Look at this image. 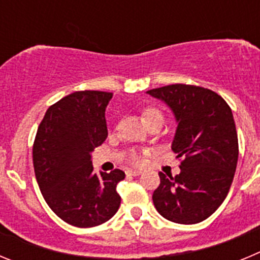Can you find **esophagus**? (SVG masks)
Masks as SVG:
<instances>
[{
    "label": "esophagus",
    "instance_id": "1",
    "mask_svg": "<svg viewBox=\"0 0 260 260\" xmlns=\"http://www.w3.org/2000/svg\"><path fill=\"white\" fill-rule=\"evenodd\" d=\"M139 174H142V171H139V169H127V171H126V176L137 177L139 176Z\"/></svg>",
    "mask_w": 260,
    "mask_h": 260
}]
</instances>
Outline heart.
Listing matches in <instances>:
<instances>
[{"label": "heart", "instance_id": "obj_1", "mask_svg": "<svg viewBox=\"0 0 260 260\" xmlns=\"http://www.w3.org/2000/svg\"><path fill=\"white\" fill-rule=\"evenodd\" d=\"M143 118L147 123L155 118H164V116H162V113L158 109L150 107V108H146V109L143 110ZM128 160H130L133 164H141V161H142L141 156L137 155V153H132V155H130V157H128Z\"/></svg>", "mask_w": 260, "mask_h": 260}]
</instances>
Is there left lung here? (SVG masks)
I'll return each instance as SVG.
<instances>
[{"mask_svg": "<svg viewBox=\"0 0 260 260\" xmlns=\"http://www.w3.org/2000/svg\"><path fill=\"white\" fill-rule=\"evenodd\" d=\"M147 93L173 112L177 128L172 150L182 157L180 174L158 173L153 204L169 221H203L226 198L237 167L238 138L231 107L211 89L190 84H171Z\"/></svg>", "mask_w": 260, "mask_h": 260, "instance_id": "obj_1", "label": "left lung"}]
</instances>
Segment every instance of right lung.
<instances>
[{"mask_svg":"<svg viewBox=\"0 0 260 260\" xmlns=\"http://www.w3.org/2000/svg\"><path fill=\"white\" fill-rule=\"evenodd\" d=\"M113 93L78 91L48 108L34 142L40 191L59 219L78 228L108 221L118 211L116 187L125 173H93L91 152L108 137L105 109Z\"/></svg>","mask_w":260,"mask_h":260,"instance_id":"add662e5","label":"right lung"}]
</instances>
